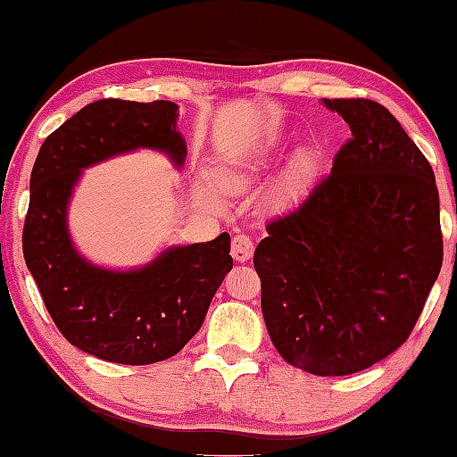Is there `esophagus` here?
Returning <instances> with one entry per match:
<instances>
[{"instance_id":"1","label":"esophagus","mask_w":457,"mask_h":457,"mask_svg":"<svg viewBox=\"0 0 457 457\" xmlns=\"http://www.w3.org/2000/svg\"><path fill=\"white\" fill-rule=\"evenodd\" d=\"M253 253H254L253 239H250L245 233L235 235L233 242H230V254H233V259L239 261V263H244V261H248L250 256H253Z\"/></svg>"}]
</instances>
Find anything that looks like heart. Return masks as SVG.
<instances>
[{
    "label": "heart",
    "instance_id": "heart-1",
    "mask_svg": "<svg viewBox=\"0 0 457 457\" xmlns=\"http://www.w3.org/2000/svg\"><path fill=\"white\" fill-rule=\"evenodd\" d=\"M280 151V142L276 137L263 142L259 148H254L253 153L244 157H233V160H224L215 166V181L220 183V187L228 189V192H239V189L248 187L256 177H261L274 162L276 153ZM317 172V157L315 153L304 148V151H297L291 162L287 163V168L280 174V179L274 186V201L283 203L294 198L295 194H300L302 189L309 187ZM198 192L203 194L207 201L218 203V192L209 181H198Z\"/></svg>",
    "mask_w": 457,
    "mask_h": 457
}]
</instances>
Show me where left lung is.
<instances>
[{"label": "left lung", "mask_w": 457, "mask_h": 457, "mask_svg": "<svg viewBox=\"0 0 457 457\" xmlns=\"http://www.w3.org/2000/svg\"><path fill=\"white\" fill-rule=\"evenodd\" d=\"M352 137L254 250L261 311L289 365L350 376L408 339L443 265L434 170L386 107L324 99Z\"/></svg>", "instance_id": "left-lung-1"}]
</instances>
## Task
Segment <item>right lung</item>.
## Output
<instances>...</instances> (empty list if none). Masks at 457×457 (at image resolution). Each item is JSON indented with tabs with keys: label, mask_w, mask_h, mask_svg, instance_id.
Masks as SVG:
<instances>
[{
	"label": "right lung",
	"mask_w": 457,
	"mask_h": 457,
	"mask_svg": "<svg viewBox=\"0 0 457 457\" xmlns=\"http://www.w3.org/2000/svg\"><path fill=\"white\" fill-rule=\"evenodd\" d=\"M177 116L172 101H95L47 136L34 162L25 263L64 339L101 361L151 365L181 352L233 268L228 233L174 245L131 271L96 268L69 237L66 207L84 168L136 148H155L183 166Z\"/></svg>",
	"instance_id": "obj_1"
}]
</instances>
